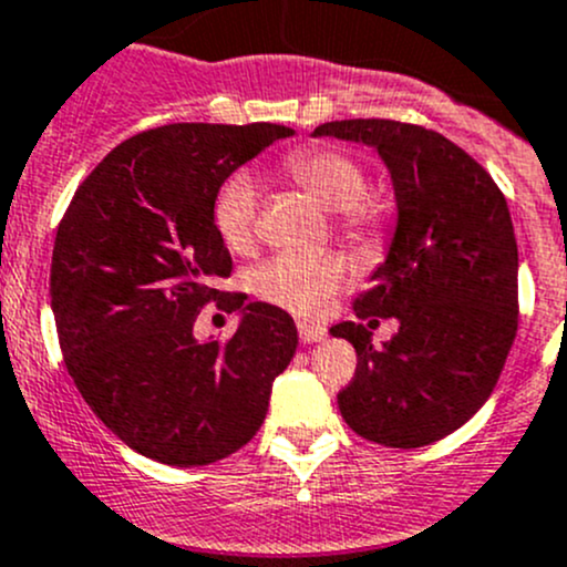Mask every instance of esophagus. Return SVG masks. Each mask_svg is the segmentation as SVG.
<instances>
[{
  "mask_svg": "<svg viewBox=\"0 0 567 567\" xmlns=\"http://www.w3.org/2000/svg\"><path fill=\"white\" fill-rule=\"evenodd\" d=\"M326 337V329L323 326H316V323H299V340L301 342H307V346H310V342H320Z\"/></svg>",
  "mask_w": 567,
  "mask_h": 567,
  "instance_id": "34e87169",
  "label": "esophagus"
}]
</instances>
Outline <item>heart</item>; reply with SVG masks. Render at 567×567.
<instances>
[{"label":"heart","mask_w":567,"mask_h":567,"mask_svg":"<svg viewBox=\"0 0 567 567\" xmlns=\"http://www.w3.org/2000/svg\"><path fill=\"white\" fill-rule=\"evenodd\" d=\"M290 181L310 192L323 208L334 210V225L346 241L373 247L386 225L384 205L368 194V175L348 153L326 145H305L282 158ZM260 188L249 173H236L221 183L214 199V227L221 244L247 255L257 244ZM346 266L331 251H279L251 271L255 296L296 316H312L342 282Z\"/></svg>","instance_id":"b5f03b06"}]
</instances>
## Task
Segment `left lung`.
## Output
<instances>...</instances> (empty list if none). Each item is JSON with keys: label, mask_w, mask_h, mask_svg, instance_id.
Wrapping results in <instances>:
<instances>
[{"label": "left lung", "mask_w": 567, "mask_h": 567, "mask_svg": "<svg viewBox=\"0 0 567 567\" xmlns=\"http://www.w3.org/2000/svg\"><path fill=\"white\" fill-rule=\"evenodd\" d=\"M316 136L375 147L398 199L390 255L353 312L401 326L381 349L364 323L331 326L359 357L337 394L340 414L368 442L425 447L477 414L516 340L518 247L505 194L466 151L422 125L334 120Z\"/></svg>", "instance_id": "8db88e82"}]
</instances>
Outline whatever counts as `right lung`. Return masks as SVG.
<instances>
[{
  "label": "right lung",
  "mask_w": 567,
  "mask_h": 567,
  "mask_svg": "<svg viewBox=\"0 0 567 567\" xmlns=\"http://www.w3.org/2000/svg\"><path fill=\"white\" fill-rule=\"evenodd\" d=\"M288 125L173 123L120 142L82 181L54 238L51 310L84 403L145 458L208 466L260 431L293 359V318L221 293L233 257L214 227L221 183ZM210 300L243 310L230 341L197 343Z\"/></svg>",
  "instance_id": "add662e5"
}]
</instances>
